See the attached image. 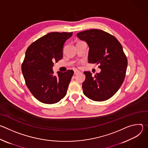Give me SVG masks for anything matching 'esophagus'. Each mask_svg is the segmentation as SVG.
I'll return each mask as SVG.
<instances>
[{
	"label": "esophagus",
	"mask_w": 148,
	"mask_h": 148,
	"mask_svg": "<svg viewBox=\"0 0 148 148\" xmlns=\"http://www.w3.org/2000/svg\"><path fill=\"white\" fill-rule=\"evenodd\" d=\"M79 73V71L78 70H74V75H76L77 74H78Z\"/></svg>",
	"instance_id": "1"
}]
</instances>
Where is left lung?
<instances>
[{
    "label": "left lung",
    "instance_id": "8db88e82",
    "mask_svg": "<svg viewBox=\"0 0 148 148\" xmlns=\"http://www.w3.org/2000/svg\"><path fill=\"white\" fill-rule=\"evenodd\" d=\"M89 46L88 62L99 64L101 70L94 77L85 71L82 83L84 94L95 101H103L112 97L122 84L128 60L122 46L112 35L102 30L90 29L77 34Z\"/></svg>",
    "mask_w": 148,
    "mask_h": 148
}]
</instances>
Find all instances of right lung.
<instances>
[{
  "instance_id": "obj_1",
  "label": "right lung",
  "mask_w": 148,
  "mask_h": 148,
  "mask_svg": "<svg viewBox=\"0 0 148 148\" xmlns=\"http://www.w3.org/2000/svg\"><path fill=\"white\" fill-rule=\"evenodd\" d=\"M73 32H51L40 37L27 48L22 64V71L27 88L39 101L55 103L64 98L74 74V71H58L52 69L54 62L62 58L66 41Z\"/></svg>"
}]
</instances>
